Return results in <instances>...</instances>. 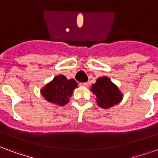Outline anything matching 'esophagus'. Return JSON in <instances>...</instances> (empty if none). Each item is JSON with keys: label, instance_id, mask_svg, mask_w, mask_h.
I'll use <instances>...</instances> for the list:
<instances>
[{"label": "esophagus", "instance_id": "34e87169", "mask_svg": "<svg viewBox=\"0 0 158 158\" xmlns=\"http://www.w3.org/2000/svg\"><path fill=\"white\" fill-rule=\"evenodd\" d=\"M81 86H86V87H87L88 86V82H82V83H80Z\"/></svg>", "mask_w": 158, "mask_h": 158}]
</instances>
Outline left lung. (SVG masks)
<instances>
[{"instance_id":"1","label":"left lung","mask_w":158,"mask_h":158,"mask_svg":"<svg viewBox=\"0 0 158 158\" xmlns=\"http://www.w3.org/2000/svg\"><path fill=\"white\" fill-rule=\"evenodd\" d=\"M92 91L97 97L98 106L102 108H108L119 103L123 95L119 90L106 77L98 78L97 82L92 86Z\"/></svg>"}]
</instances>
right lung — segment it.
<instances>
[{
	"instance_id": "1",
	"label": "right lung",
	"mask_w": 158,
	"mask_h": 158,
	"mask_svg": "<svg viewBox=\"0 0 158 158\" xmlns=\"http://www.w3.org/2000/svg\"><path fill=\"white\" fill-rule=\"evenodd\" d=\"M77 86V83L74 79L67 80L65 76L60 75L41 90V94L50 102L62 106L68 103Z\"/></svg>"
}]
</instances>
